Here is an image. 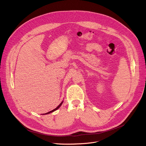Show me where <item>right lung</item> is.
<instances>
[{"instance_id":"1","label":"right lung","mask_w":146,"mask_h":146,"mask_svg":"<svg viewBox=\"0 0 146 146\" xmlns=\"http://www.w3.org/2000/svg\"><path fill=\"white\" fill-rule=\"evenodd\" d=\"M62 103H63V102H62L61 103H60V105L56 108H55L54 109H53V110H51V111H50V112H47V113H45V114H48V113H52V112H54V111H55V110H56L58 109H59V108L62 105Z\"/></svg>"}]
</instances>
